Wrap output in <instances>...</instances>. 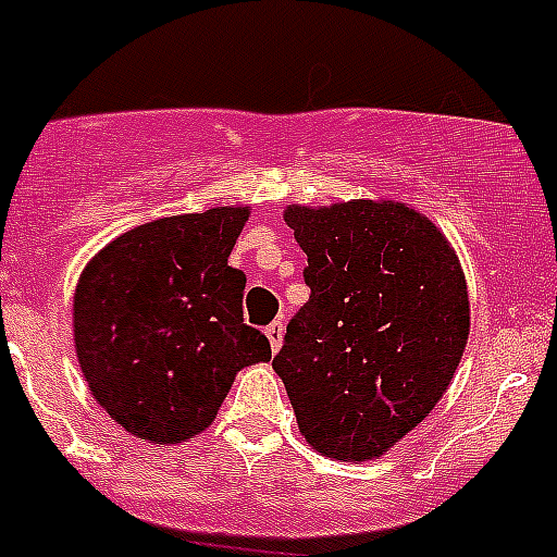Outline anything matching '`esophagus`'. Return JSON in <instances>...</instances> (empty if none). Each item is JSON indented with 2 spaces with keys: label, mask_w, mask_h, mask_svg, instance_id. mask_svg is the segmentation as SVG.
<instances>
[{
  "label": "esophagus",
  "mask_w": 557,
  "mask_h": 557,
  "mask_svg": "<svg viewBox=\"0 0 557 557\" xmlns=\"http://www.w3.org/2000/svg\"><path fill=\"white\" fill-rule=\"evenodd\" d=\"M264 334H268V339H270V348H273V351H278V348H282V339H284V323L273 321L268 329H264Z\"/></svg>",
  "instance_id": "1"
}]
</instances>
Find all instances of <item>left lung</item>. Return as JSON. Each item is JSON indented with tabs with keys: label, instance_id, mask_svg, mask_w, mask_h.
<instances>
[{
	"label": "left lung",
	"instance_id": "left-lung-1",
	"mask_svg": "<svg viewBox=\"0 0 557 557\" xmlns=\"http://www.w3.org/2000/svg\"><path fill=\"white\" fill-rule=\"evenodd\" d=\"M309 301L273 371L298 430L337 460H373L432 412L469 339V289L430 218L393 200L284 211Z\"/></svg>",
	"mask_w": 557,
	"mask_h": 557
}]
</instances>
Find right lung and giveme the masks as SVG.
I'll return each mask as SVG.
<instances>
[{
    "instance_id": "1",
    "label": "right lung",
    "mask_w": 557,
    "mask_h": 557,
    "mask_svg": "<svg viewBox=\"0 0 557 557\" xmlns=\"http://www.w3.org/2000/svg\"><path fill=\"white\" fill-rule=\"evenodd\" d=\"M248 206L152 220L86 264L75 348L91 396L125 432L181 444L214 421L236 371L268 362L243 318L245 273L228 264Z\"/></svg>"
}]
</instances>
